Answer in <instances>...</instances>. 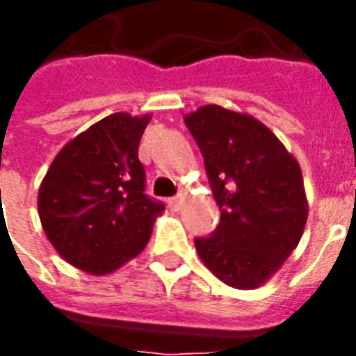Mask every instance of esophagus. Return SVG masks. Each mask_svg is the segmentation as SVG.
Here are the masks:
<instances>
[{"label": "esophagus", "mask_w": 356, "mask_h": 356, "mask_svg": "<svg viewBox=\"0 0 356 356\" xmlns=\"http://www.w3.org/2000/svg\"><path fill=\"white\" fill-rule=\"evenodd\" d=\"M168 206H170L173 211H179V209H181V206H183V196H175V198H170V200H168Z\"/></svg>", "instance_id": "1"}]
</instances>
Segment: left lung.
<instances>
[{"label": "left lung", "instance_id": "8db88e82", "mask_svg": "<svg viewBox=\"0 0 356 356\" xmlns=\"http://www.w3.org/2000/svg\"><path fill=\"white\" fill-rule=\"evenodd\" d=\"M204 156L221 223L196 238L202 263L227 286L255 290L298 248L309 202L296 156L257 118L204 104L185 114Z\"/></svg>", "mask_w": 356, "mask_h": 356}]
</instances>
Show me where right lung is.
I'll use <instances>...</instances> for the list:
<instances>
[{"mask_svg": "<svg viewBox=\"0 0 356 356\" xmlns=\"http://www.w3.org/2000/svg\"><path fill=\"white\" fill-rule=\"evenodd\" d=\"M150 114L116 112L66 143L38 193L45 236L72 267L114 273L145 250L160 202L145 196L139 143Z\"/></svg>", "mask_w": 356, "mask_h": 356, "instance_id": "1", "label": "right lung"}]
</instances>
